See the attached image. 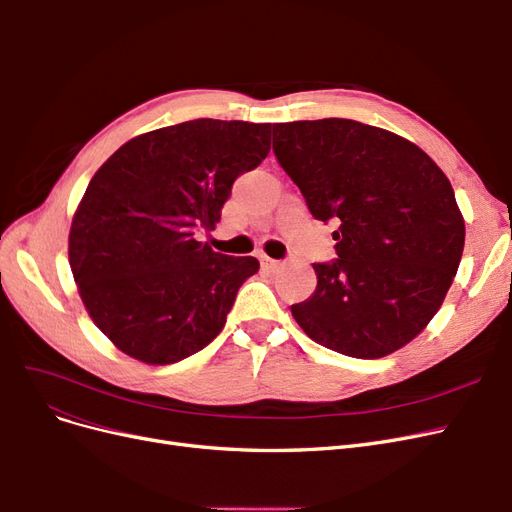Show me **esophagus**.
<instances>
[{"label":"esophagus","mask_w":512,"mask_h":512,"mask_svg":"<svg viewBox=\"0 0 512 512\" xmlns=\"http://www.w3.org/2000/svg\"><path fill=\"white\" fill-rule=\"evenodd\" d=\"M260 265H262V271L277 273V271H280V269L284 267V262L273 260V258H269V256H262V258H260Z\"/></svg>","instance_id":"34e87169"}]
</instances>
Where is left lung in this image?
Returning a JSON list of instances; mask_svg holds the SVG:
<instances>
[{
	"label": "left lung",
	"instance_id": "left-lung-1",
	"mask_svg": "<svg viewBox=\"0 0 512 512\" xmlns=\"http://www.w3.org/2000/svg\"><path fill=\"white\" fill-rule=\"evenodd\" d=\"M273 151L337 258L316 262L312 297L292 316L316 344L354 359L404 348L438 314L459 269L466 224L427 153L352 119L273 126Z\"/></svg>",
	"mask_w": 512,
	"mask_h": 512
}]
</instances>
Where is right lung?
Wrapping results in <instances>:
<instances>
[{
    "mask_svg": "<svg viewBox=\"0 0 512 512\" xmlns=\"http://www.w3.org/2000/svg\"><path fill=\"white\" fill-rule=\"evenodd\" d=\"M271 149V123L194 119L121 145L76 207L68 258L96 327L136 361L170 365L224 329L254 256L213 252L232 183Z\"/></svg>",
    "mask_w": 512,
    "mask_h": 512,
    "instance_id": "right-lung-1",
    "label": "right lung"
}]
</instances>
